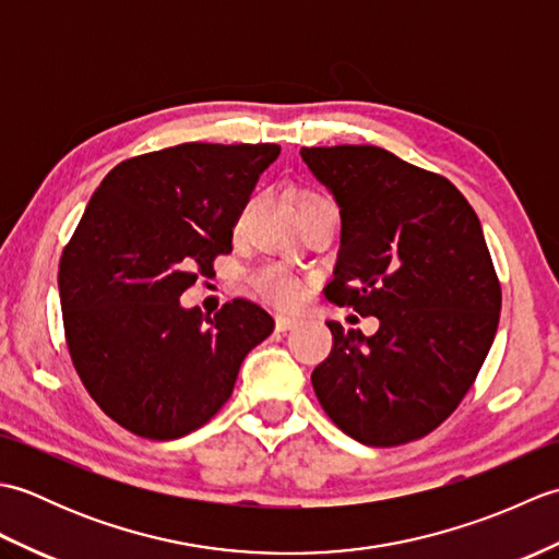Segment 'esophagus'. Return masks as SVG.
Wrapping results in <instances>:
<instances>
[{"instance_id":"esophagus-1","label":"esophagus","mask_w":559,"mask_h":559,"mask_svg":"<svg viewBox=\"0 0 559 559\" xmlns=\"http://www.w3.org/2000/svg\"><path fill=\"white\" fill-rule=\"evenodd\" d=\"M300 322L295 317H286V314H276V331H290L298 326Z\"/></svg>"}]
</instances>
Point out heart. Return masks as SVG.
Segmentation results:
<instances>
[{"label":"heart","mask_w":559,"mask_h":559,"mask_svg":"<svg viewBox=\"0 0 559 559\" xmlns=\"http://www.w3.org/2000/svg\"><path fill=\"white\" fill-rule=\"evenodd\" d=\"M310 199H322V197L319 194L300 197V201H310ZM247 283L259 298H264L266 302L278 305V307H298L307 295V283L298 276V273L283 264H273V261L249 269Z\"/></svg>","instance_id":"1"}]
</instances>
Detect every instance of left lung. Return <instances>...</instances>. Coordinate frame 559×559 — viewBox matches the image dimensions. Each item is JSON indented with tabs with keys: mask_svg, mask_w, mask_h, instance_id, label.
<instances>
[{
	"mask_svg": "<svg viewBox=\"0 0 559 559\" xmlns=\"http://www.w3.org/2000/svg\"><path fill=\"white\" fill-rule=\"evenodd\" d=\"M341 209L326 298L377 317L374 336L326 322L312 386L338 430L370 447L430 435L488 358L502 288L480 221L447 177L379 146L300 151Z\"/></svg>",
	"mask_w": 559,
	"mask_h": 559,
	"instance_id": "1",
	"label": "left lung"
}]
</instances>
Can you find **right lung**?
Here are the masks:
<instances>
[{"instance_id":"1","label":"right lung","mask_w":559,"mask_h":559,"mask_svg":"<svg viewBox=\"0 0 559 559\" xmlns=\"http://www.w3.org/2000/svg\"><path fill=\"white\" fill-rule=\"evenodd\" d=\"M276 144H180L127 158L93 192L59 259L71 362L124 430L177 439L230 399L273 317L235 298L211 319L180 295L233 252V228Z\"/></svg>"}]
</instances>
